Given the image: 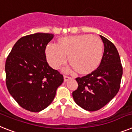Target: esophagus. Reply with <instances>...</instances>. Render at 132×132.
<instances>
[{"instance_id":"1","label":"esophagus","mask_w":132,"mask_h":132,"mask_svg":"<svg viewBox=\"0 0 132 132\" xmlns=\"http://www.w3.org/2000/svg\"><path fill=\"white\" fill-rule=\"evenodd\" d=\"M71 78V77H70V76H64V82H66L67 80H70Z\"/></svg>"}]
</instances>
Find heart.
Listing matches in <instances>:
<instances>
[{
  "instance_id": "1",
  "label": "heart",
  "mask_w": 132,
  "mask_h": 132,
  "mask_svg": "<svg viewBox=\"0 0 132 132\" xmlns=\"http://www.w3.org/2000/svg\"><path fill=\"white\" fill-rule=\"evenodd\" d=\"M103 43L99 37L89 34L62 37L58 44L50 43L45 50L47 62L53 68L58 69L68 62L78 72H89L95 70L101 61Z\"/></svg>"
}]
</instances>
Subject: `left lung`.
<instances>
[{
    "label": "left lung",
    "instance_id": "1",
    "mask_svg": "<svg viewBox=\"0 0 132 132\" xmlns=\"http://www.w3.org/2000/svg\"><path fill=\"white\" fill-rule=\"evenodd\" d=\"M100 37L105 47L100 65L90 74L76 78L78 88L72 93L75 103L89 111L101 109L117 95L123 74L117 48L109 39Z\"/></svg>",
    "mask_w": 132,
    "mask_h": 132
}]
</instances>
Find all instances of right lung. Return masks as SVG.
Listing matches in <instances>:
<instances>
[{
    "mask_svg": "<svg viewBox=\"0 0 132 132\" xmlns=\"http://www.w3.org/2000/svg\"><path fill=\"white\" fill-rule=\"evenodd\" d=\"M54 34L36 33L20 38L5 64L6 85L13 98L23 109L39 112L53 101L63 75L49 66L45 48Z\"/></svg>",
    "mask_w": 132,
    "mask_h": 132,
    "instance_id": "1",
    "label": "right lung"
}]
</instances>
